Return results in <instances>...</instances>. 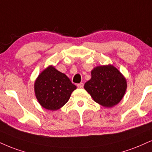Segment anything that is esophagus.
Listing matches in <instances>:
<instances>
[{"mask_svg": "<svg viewBox=\"0 0 152 152\" xmlns=\"http://www.w3.org/2000/svg\"><path fill=\"white\" fill-rule=\"evenodd\" d=\"M77 87L78 88H83L84 87V84L83 83H79L77 84Z\"/></svg>", "mask_w": 152, "mask_h": 152, "instance_id": "34e87169", "label": "esophagus"}]
</instances>
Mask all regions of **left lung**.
Returning a JSON list of instances; mask_svg holds the SVG:
<instances>
[{
	"mask_svg": "<svg viewBox=\"0 0 152 152\" xmlns=\"http://www.w3.org/2000/svg\"><path fill=\"white\" fill-rule=\"evenodd\" d=\"M85 89L95 102L110 108L121 102L127 89V82L121 72L111 65L97 66Z\"/></svg>",
	"mask_w": 152,
	"mask_h": 152,
	"instance_id": "obj_1",
	"label": "left lung"
}]
</instances>
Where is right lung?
<instances>
[{
	"mask_svg": "<svg viewBox=\"0 0 152 152\" xmlns=\"http://www.w3.org/2000/svg\"><path fill=\"white\" fill-rule=\"evenodd\" d=\"M77 87L52 65L39 74L34 83L35 95L43 108L56 110L67 102Z\"/></svg>",
	"mask_w": 152,
	"mask_h": 152,
	"instance_id": "right-lung-1",
	"label": "right lung"
}]
</instances>
